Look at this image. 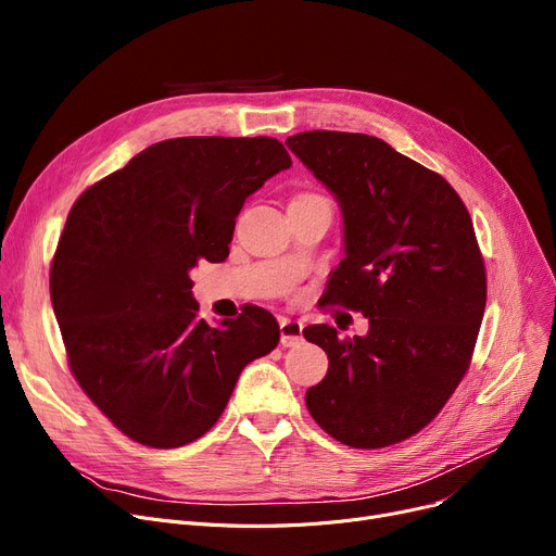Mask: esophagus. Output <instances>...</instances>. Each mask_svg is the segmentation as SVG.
<instances>
[{"label":"esophagus","mask_w":556,"mask_h":556,"mask_svg":"<svg viewBox=\"0 0 556 556\" xmlns=\"http://www.w3.org/2000/svg\"><path fill=\"white\" fill-rule=\"evenodd\" d=\"M302 329H304V325L298 323V319L279 317V333H281V344L283 346H298V344H302V340H304Z\"/></svg>","instance_id":"esophagus-1"}]
</instances>
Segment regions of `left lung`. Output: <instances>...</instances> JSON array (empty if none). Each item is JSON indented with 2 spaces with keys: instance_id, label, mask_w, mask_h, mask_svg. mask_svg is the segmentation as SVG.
<instances>
[{
  "instance_id": "obj_1",
  "label": "left lung",
  "mask_w": 556,
  "mask_h": 556,
  "mask_svg": "<svg viewBox=\"0 0 556 556\" xmlns=\"http://www.w3.org/2000/svg\"><path fill=\"white\" fill-rule=\"evenodd\" d=\"M286 146L342 210L329 300L369 317L354 338L306 327L329 356L306 407L346 446L399 444L440 415L473 356L486 275L471 216L440 173L378 137L308 130Z\"/></svg>"
}]
</instances>
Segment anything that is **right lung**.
I'll return each mask as SVG.
<instances>
[{
	"label": "right lung",
	"mask_w": 556,
	"mask_h": 556,
	"mask_svg": "<svg viewBox=\"0 0 556 556\" xmlns=\"http://www.w3.org/2000/svg\"><path fill=\"white\" fill-rule=\"evenodd\" d=\"M290 164L273 137L164 139L74 202L51 304L78 386L130 440L195 442L243 367L277 346V319L258 306L200 319L189 270L227 258L245 198Z\"/></svg>",
	"instance_id": "add662e5"
}]
</instances>
